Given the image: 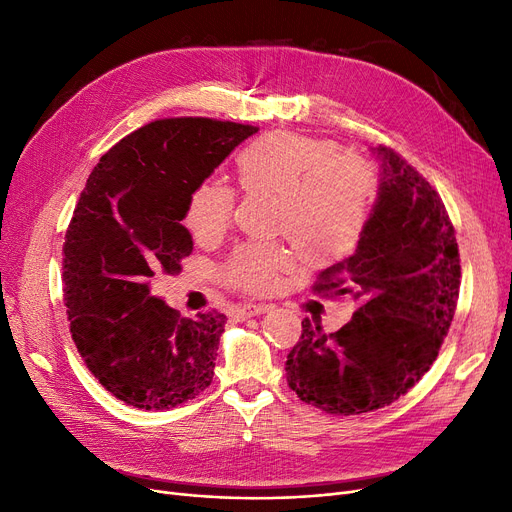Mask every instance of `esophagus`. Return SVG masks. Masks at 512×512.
Masks as SVG:
<instances>
[{
  "label": "esophagus",
  "mask_w": 512,
  "mask_h": 512,
  "mask_svg": "<svg viewBox=\"0 0 512 512\" xmlns=\"http://www.w3.org/2000/svg\"><path fill=\"white\" fill-rule=\"evenodd\" d=\"M270 307L263 305V303H244L240 307H236V318H251V316H259V314H265Z\"/></svg>",
  "instance_id": "obj_1"
}]
</instances>
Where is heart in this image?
Returning <instances> with one entry per match:
<instances>
[{"instance_id": "b5f03b06", "label": "heart", "mask_w": 512, "mask_h": 512, "mask_svg": "<svg viewBox=\"0 0 512 512\" xmlns=\"http://www.w3.org/2000/svg\"><path fill=\"white\" fill-rule=\"evenodd\" d=\"M238 184L249 194L276 196L272 230L286 234L314 261L351 253L362 240L374 194L376 171L343 146L299 136L291 131L268 133L236 157ZM236 194L217 180H205L188 196L184 226L196 240L224 234L232 221ZM293 265V253L280 242L242 244L224 265L228 284L265 295L280 284Z\"/></svg>"}]
</instances>
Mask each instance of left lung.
Listing matches in <instances>:
<instances>
[{
    "label": "left lung",
    "instance_id": "left-lung-1",
    "mask_svg": "<svg viewBox=\"0 0 512 512\" xmlns=\"http://www.w3.org/2000/svg\"><path fill=\"white\" fill-rule=\"evenodd\" d=\"M379 196L355 253L326 268L316 293L349 295L358 309L337 332L303 320L286 379L305 404L364 414L408 393L435 362L460 288L454 226L439 194L387 146Z\"/></svg>",
    "mask_w": 512,
    "mask_h": 512
}]
</instances>
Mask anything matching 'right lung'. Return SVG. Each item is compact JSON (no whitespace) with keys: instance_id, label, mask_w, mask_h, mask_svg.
<instances>
[{"instance_id":"obj_1","label":"right lung","mask_w":512,"mask_h":512,"mask_svg":"<svg viewBox=\"0 0 512 512\" xmlns=\"http://www.w3.org/2000/svg\"><path fill=\"white\" fill-rule=\"evenodd\" d=\"M257 127L205 117L152 121L90 173L62 247L64 305L85 366L121 402L169 410L213 381L226 316L180 318L150 293L192 253L188 196Z\"/></svg>"}]
</instances>
